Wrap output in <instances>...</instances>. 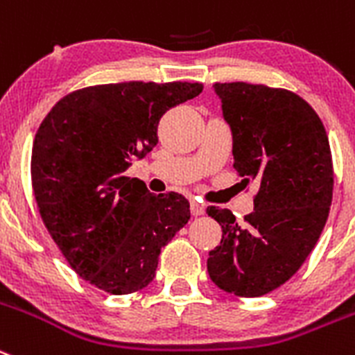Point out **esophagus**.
Returning <instances> with one entry per match:
<instances>
[{
  "label": "esophagus",
  "mask_w": 355,
  "mask_h": 355,
  "mask_svg": "<svg viewBox=\"0 0 355 355\" xmlns=\"http://www.w3.org/2000/svg\"><path fill=\"white\" fill-rule=\"evenodd\" d=\"M191 214L193 215H203L205 214V205L203 203H200V201H196V200H193L191 201Z\"/></svg>",
  "instance_id": "34e87169"
}]
</instances>
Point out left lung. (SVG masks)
I'll use <instances>...</instances> for the list:
<instances>
[{
	"label": "left lung",
	"instance_id": "left-lung-1",
	"mask_svg": "<svg viewBox=\"0 0 355 355\" xmlns=\"http://www.w3.org/2000/svg\"><path fill=\"white\" fill-rule=\"evenodd\" d=\"M214 89L233 132L234 170L259 191L241 226L227 208H207L223 227L208 275L226 293L257 297L300 270L326 226L334 184L329 140L296 92L247 82Z\"/></svg>",
	"mask_w": 355,
	"mask_h": 355
}]
</instances>
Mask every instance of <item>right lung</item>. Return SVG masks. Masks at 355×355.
Segmentation results:
<instances>
[{"mask_svg":"<svg viewBox=\"0 0 355 355\" xmlns=\"http://www.w3.org/2000/svg\"><path fill=\"white\" fill-rule=\"evenodd\" d=\"M200 82H121L78 89L36 131L31 182L42 220L78 277L110 294L154 280L161 248L191 218L178 193L152 194L124 171L157 145L170 108Z\"/></svg>","mask_w":355,"mask_h":355,"instance_id":"right-lung-1","label":"right lung"}]
</instances>
